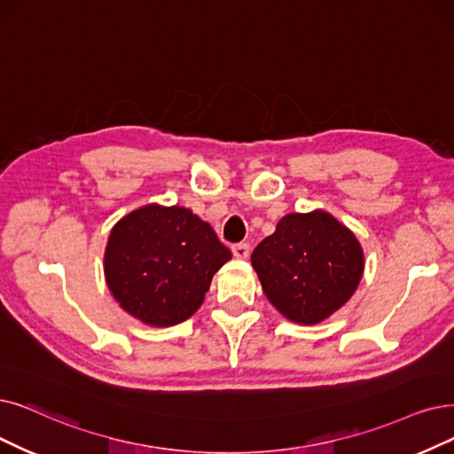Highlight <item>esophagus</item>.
Listing matches in <instances>:
<instances>
[{"label":"esophagus","mask_w":454,"mask_h":454,"mask_svg":"<svg viewBox=\"0 0 454 454\" xmlns=\"http://www.w3.org/2000/svg\"><path fill=\"white\" fill-rule=\"evenodd\" d=\"M232 255L237 259H247L249 257V244H234Z\"/></svg>","instance_id":"obj_1"}]
</instances>
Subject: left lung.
<instances>
[{
    "label": "left lung",
    "instance_id": "8db88e82",
    "mask_svg": "<svg viewBox=\"0 0 454 454\" xmlns=\"http://www.w3.org/2000/svg\"><path fill=\"white\" fill-rule=\"evenodd\" d=\"M270 303L298 324H318L347 303L364 276L356 234L324 210L286 214L251 253Z\"/></svg>",
    "mask_w": 454,
    "mask_h": 454
}]
</instances>
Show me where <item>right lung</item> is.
<instances>
[{"label":"right lung","instance_id":"add662e5","mask_svg":"<svg viewBox=\"0 0 454 454\" xmlns=\"http://www.w3.org/2000/svg\"><path fill=\"white\" fill-rule=\"evenodd\" d=\"M231 251L184 207L145 205L115 223L104 274L122 309L154 328L190 318Z\"/></svg>","mask_w":454,"mask_h":454}]
</instances>
